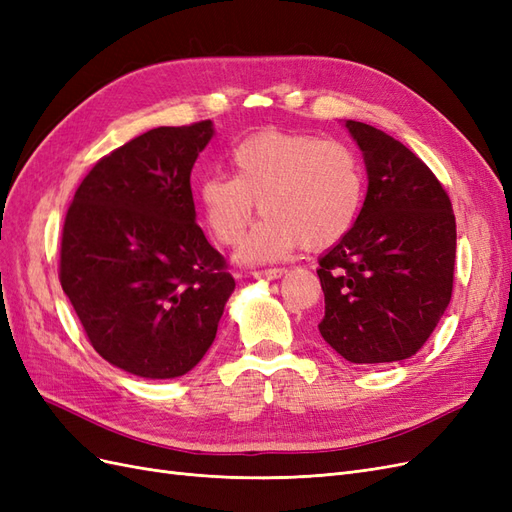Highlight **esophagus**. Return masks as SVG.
Masks as SVG:
<instances>
[{
    "mask_svg": "<svg viewBox=\"0 0 512 512\" xmlns=\"http://www.w3.org/2000/svg\"><path fill=\"white\" fill-rule=\"evenodd\" d=\"M282 275H286V269H265V271L254 273V277H258V280H280Z\"/></svg>",
    "mask_w": 512,
    "mask_h": 512,
    "instance_id": "1",
    "label": "esophagus"
}]
</instances>
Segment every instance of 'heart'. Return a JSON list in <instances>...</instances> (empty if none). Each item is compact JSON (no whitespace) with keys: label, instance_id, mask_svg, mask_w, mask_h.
I'll return each mask as SVG.
<instances>
[{"label":"heart","instance_id":"heart-1","mask_svg":"<svg viewBox=\"0 0 512 512\" xmlns=\"http://www.w3.org/2000/svg\"><path fill=\"white\" fill-rule=\"evenodd\" d=\"M235 177L209 175L198 200L213 237L235 245L256 213H265L241 247L245 262H271L301 243L327 247L354 226L365 177L354 151L314 134L265 130L232 151Z\"/></svg>","mask_w":512,"mask_h":512}]
</instances>
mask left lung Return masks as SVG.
I'll list each match as a JSON object with an SVG mask.
<instances>
[{
  "label": "left lung",
  "mask_w": 512,
  "mask_h": 512,
  "mask_svg": "<svg viewBox=\"0 0 512 512\" xmlns=\"http://www.w3.org/2000/svg\"><path fill=\"white\" fill-rule=\"evenodd\" d=\"M363 153L367 196L354 226L318 260V331L359 365L410 359L451 303L457 230L427 164L386 132L348 119Z\"/></svg>",
  "instance_id": "1"
}]
</instances>
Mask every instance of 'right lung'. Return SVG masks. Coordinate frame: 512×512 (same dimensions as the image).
Segmentation results:
<instances>
[{
  "label": "right lung",
  "instance_id": "right-lung-1",
  "mask_svg": "<svg viewBox=\"0 0 512 512\" xmlns=\"http://www.w3.org/2000/svg\"><path fill=\"white\" fill-rule=\"evenodd\" d=\"M211 121L153 128L79 185L59 280L91 346L128 374H188L211 348L235 280L196 224L192 166Z\"/></svg>",
  "mask_w": 512,
  "mask_h": 512
}]
</instances>
